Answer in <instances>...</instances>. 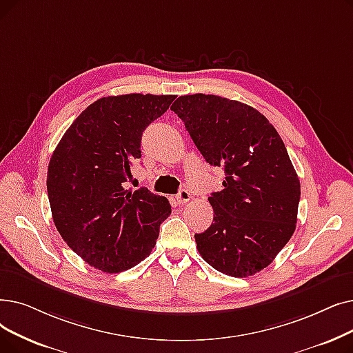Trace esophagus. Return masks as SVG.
I'll return each mask as SVG.
<instances>
[{"mask_svg": "<svg viewBox=\"0 0 353 353\" xmlns=\"http://www.w3.org/2000/svg\"><path fill=\"white\" fill-rule=\"evenodd\" d=\"M176 199H177L179 205H185V203H188V202L190 201V193H189L186 189H183V190H180V192L176 194Z\"/></svg>", "mask_w": 353, "mask_h": 353, "instance_id": "esophagus-1", "label": "esophagus"}]
</instances>
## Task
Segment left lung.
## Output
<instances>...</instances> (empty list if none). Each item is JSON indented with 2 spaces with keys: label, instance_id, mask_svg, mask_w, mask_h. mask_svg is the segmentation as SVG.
I'll use <instances>...</instances> for the list:
<instances>
[{
  "label": "left lung",
  "instance_id": "8db88e82",
  "mask_svg": "<svg viewBox=\"0 0 353 353\" xmlns=\"http://www.w3.org/2000/svg\"><path fill=\"white\" fill-rule=\"evenodd\" d=\"M185 122L205 160L223 167V190L209 197L213 223L196 234L205 261L231 277L268 267L294 234L300 181L277 130L252 106L216 95L179 97Z\"/></svg>",
  "mask_w": 353,
  "mask_h": 353
}]
</instances>
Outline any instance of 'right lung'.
<instances>
[{"mask_svg":"<svg viewBox=\"0 0 353 353\" xmlns=\"http://www.w3.org/2000/svg\"><path fill=\"white\" fill-rule=\"evenodd\" d=\"M174 95L105 97L73 121L53 151L48 194L53 222L69 248L103 272L132 268L154 248L160 223L172 213L164 196L130 192L141 135Z\"/></svg>","mask_w":353,"mask_h":353,"instance_id":"obj_1","label":"right lung"}]
</instances>
